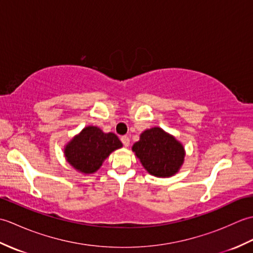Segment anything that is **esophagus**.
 <instances>
[{"label":"esophagus","mask_w":253,"mask_h":253,"mask_svg":"<svg viewBox=\"0 0 253 253\" xmlns=\"http://www.w3.org/2000/svg\"><path fill=\"white\" fill-rule=\"evenodd\" d=\"M121 140H122L123 144H124V146H125V147H128V146H129V143H130L129 137H127V136H123V137H121Z\"/></svg>","instance_id":"obj_1"}]
</instances>
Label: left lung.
<instances>
[{
    "instance_id": "8db88e82",
    "label": "left lung",
    "mask_w": 253,
    "mask_h": 253,
    "mask_svg": "<svg viewBox=\"0 0 253 253\" xmlns=\"http://www.w3.org/2000/svg\"><path fill=\"white\" fill-rule=\"evenodd\" d=\"M132 151L149 174L163 178L175 175L185 159L182 144L159 127L144 130Z\"/></svg>"
}]
</instances>
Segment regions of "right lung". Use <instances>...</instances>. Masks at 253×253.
<instances>
[{
    "mask_svg": "<svg viewBox=\"0 0 253 253\" xmlns=\"http://www.w3.org/2000/svg\"><path fill=\"white\" fill-rule=\"evenodd\" d=\"M122 147L123 143L115 133H105L98 127L88 126L66 144L64 154L75 169L92 174L113 151Z\"/></svg>",
    "mask_w": 253,
    "mask_h": 253,
    "instance_id": "1",
    "label": "right lung"
}]
</instances>
